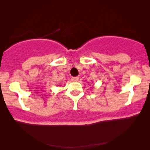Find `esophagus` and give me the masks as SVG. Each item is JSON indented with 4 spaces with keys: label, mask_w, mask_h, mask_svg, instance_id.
Wrapping results in <instances>:
<instances>
[{
    "label": "esophagus",
    "mask_w": 150,
    "mask_h": 150,
    "mask_svg": "<svg viewBox=\"0 0 150 150\" xmlns=\"http://www.w3.org/2000/svg\"><path fill=\"white\" fill-rule=\"evenodd\" d=\"M79 76L71 78V81H74V82H77L78 81H79Z\"/></svg>",
    "instance_id": "esophagus-1"
}]
</instances>
